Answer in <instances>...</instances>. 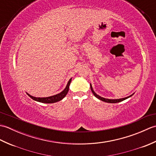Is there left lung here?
<instances>
[{
  "instance_id": "8db88e82",
  "label": "left lung",
  "mask_w": 156,
  "mask_h": 156,
  "mask_svg": "<svg viewBox=\"0 0 156 156\" xmlns=\"http://www.w3.org/2000/svg\"><path fill=\"white\" fill-rule=\"evenodd\" d=\"M90 89H91V90H92V93H93V94H94V95L95 96V97H97V98H98L99 100H101V101H104V102H109V103H117V102H121V101H122L125 100V99H127V98H129L130 97H131V96L133 95V94H132V95H131V96H129V97H128L123 98H120V99H107V98H102V97H100V96H98V94H96L95 92H94L93 89H92V88L91 84H90Z\"/></svg>"
}]
</instances>
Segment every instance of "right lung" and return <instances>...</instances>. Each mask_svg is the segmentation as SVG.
Instances as JSON below:
<instances>
[{"label": "right lung", "instance_id": "right-lung-1", "mask_svg": "<svg viewBox=\"0 0 156 156\" xmlns=\"http://www.w3.org/2000/svg\"><path fill=\"white\" fill-rule=\"evenodd\" d=\"M71 80H72V78L69 79V80L68 81V84L66 86V88L62 92H60V93H59L58 94L51 96V97H49L46 98H37V97H32V96H31L29 94H27L28 96H29V97H31L33 99V100L36 101L43 102V103H54V102L61 101L62 99H63L66 97V95L67 94L69 90V84H70Z\"/></svg>", "mask_w": 156, "mask_h": 156}]
</instances>
